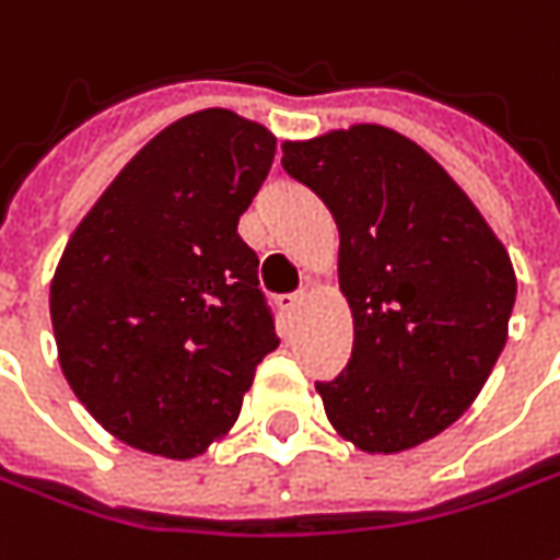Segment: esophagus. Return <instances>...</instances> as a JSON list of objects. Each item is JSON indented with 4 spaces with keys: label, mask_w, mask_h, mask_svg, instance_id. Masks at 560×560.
I'll return each mask as SVG.
<instances>
[{
    "label": "esophagus",
    "mask_w": 560,
    "mask_h": 560,
    "mask_svg": "<svg viewBox=\"0 0 560 560\" xmlns=\"http://www.w3.org/2000/svg\"><path fill=\"white\" fill-rule=\"evenodd\" d=\"M303 298H306L303 291H294V294H281L279 298L281 310H288V313H291V310H298L300 303H303Z\"/></svg>",
    "instance_id": "esophagus-1"
}]
</instances>
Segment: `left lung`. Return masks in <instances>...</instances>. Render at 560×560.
Returning <instances> with one entry per match:
<instances>
[{
    "mask_svg": "<svg viewBox=\"0 0 560 560\" xmlns=\"http://www.w3.org/2000/svg\"><path fill=\"white\" fill-rule=\"evenodd\" d=\"M281 151L288 176L335 213L353 310V357L316 384L325 415L362 453L412 450L468 412L509 340V250L453 176L387 126Z\"/></svg>",
    "mask_w": 560,
    "mask_h": 560,
    "instance_id": "8db88e82",
    "label": "left lung"
}]
</instances>
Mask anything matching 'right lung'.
Returning a JSON list of instances; mask_svg holds the SVG:
<instances>
[{"instance_id": "obj_1", "label": "right lung", "mask_w": 560, "mask_h": 560, "mask_svg": "<svg viewBox=\"0 0 560 560\" xmlns=\"http://www.w3.org/2000/svg\"><path fill=\"white\" fill-rule=\"evenodd\" d=\"M276 136L225 107L161 129L107 185L55 269L58 362L107 434L195 458L242 412L276 318L238 235Z\"/></svg>"}]
</instances>
